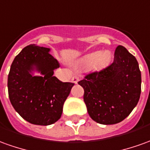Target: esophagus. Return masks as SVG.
Returning <instances> with one entry per match:
<instances>
[{"label":"esophagus","mask_w":150,"mask_h":150,"mask_svg":"<svg viewBox=\"0 0 150 150\" xmlns=\"http://www.w3.org/2000/svg\"><path fill=\"white\" fill-rule=\"evenodd\" d=\"M79 79L78 76L75 75V76L72 77V82L74 83H77L79 82Z\"/></svg>","instance_id":"esophagus-1"}]
</instances>
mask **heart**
<instances>
[{"label":"heart","mask_w":150,"mask_h":150,"mask_svg":"<svg viewBox=\"0 0 150 150\" xmlns=\"http://www.w3.org/2000/svg\"><path fill=\"white\" fill-rule=\"evenodd\" d=\"M110 60V53L109 52L105 51L100 53L99 51H97L84 55L79 59V63L88 67L95 66L96 67H101L105 64H107V62H109Z\"/></svg>","instance_id":"obj_1"}]
</instances>
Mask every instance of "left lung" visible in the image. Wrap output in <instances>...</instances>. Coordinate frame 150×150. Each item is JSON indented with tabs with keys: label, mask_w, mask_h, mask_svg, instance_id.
<instances>
[{
	"label": "left lung",
	"mask_w": 150,
	"mask_h": 150,
	"mask_svg": "<svg viewBox=\"0 0 150 150\" xmlns=\"http://www.w3.org/2000/svg\"><path fill=\"white\" fill-rule=\"evenodd\" d=\"M84 89L83 100L93 120L110 125L122 121L139 101L141 74L136 57L119 45L114 62L78 83Z\"/></svg>",
	"instance_id": "left-lung-1"
}]
</instances>
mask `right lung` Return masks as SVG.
I'll list each match as a JSON object with an SVG mask.
<instances>
[{
  "instance_id": "add662e5",
  "label": "right lung",
  "mask_w": 150,
  "mask_h": 150,
  "mask_svg": "<svg viewBox=\"0 0 150 150\" xmlns=\"http://www.w3.org/2000/svg\"><path fill=\"white\" fill-rule=\"evenodd\" d=\"M50 48L30 45L17 55L8 75L9 100L21 117L30 123L47 126L60 119L73 83L53 76L59 67ZM37 72L40 76H35Z\"/></svg>"
}]
</instances>
